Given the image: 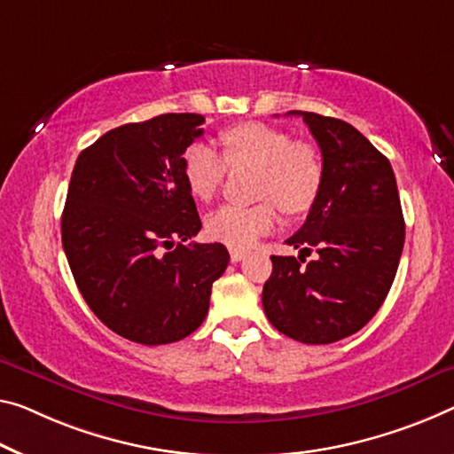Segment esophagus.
<instances>
[{
  "label": "esophagus",
  "mask_w": 454,
  "mask_h": 454,
  "mask_svg": "<svg viewBox=\"0 0 454 454\" xmlns=\"http://www.w3.org/2000/svg\"><path fill=\"white\" fill-rule=\"evenodd\" d=\"M229 255H231V262H241V260H246L247 251H243V249H231V251H229Z\"/></svg>",
  "instance_id": "esophagus-1"
}]
</instances>
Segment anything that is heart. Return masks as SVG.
Here are the masks:
<instances>
[{
  "label": "heart",
  "instance_id": "obj_1",
  "mask_svg": "<svg viewBox=\"0 0 454 454\" xmlns=\"http://www.w3.org/2000/svg\"><path fill=\"white\" fill-rule=\"evenodd\" d=\"M223 156L205 144H194L184 154V183L194 199L211 200L227 176V166L260 172L254 207L225 205L207 217L205 229L213 241L231 249H247L278 223V208L296 215L309 211L325 178V164L317 145L296 142L288 131L260 121L221 131Z\"/></svg>",
  "mask_w": 454,
  "mask_h": 454
}]
</instances>
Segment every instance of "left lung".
Masks as SVG:
<instances>
[{"label": "left lung", "instance_id": "obj_1", "mask_svg": "<svg viewBox=\"0 0 454 454\" xmlns=\"http://www.w3.org/2000/svg\"><path fill=\"white\" fill-rule=\"evenodd\" d=\"M300 115L323 154L325 178L309 217L286 239L300 249L271 255L263 310L286 337L309 345L340 340L373 318L386 300L403 249L400 194L389 160L351 123L310 111ZM315 247L319 257L302 267Z\"/></svg>", "mask_w": 454, "mask_h": 454}]
</instances>
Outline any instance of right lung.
Masks as SVG:
<instances>
[{
    "label": "right lung",
    "instance_id": "add662e5",
    "mask_svg": "<svg viewBox=\"0 0 454 454\" xmlns=\"http://www.w3.org/2000/svg\"><path fill=\"white\" fill-rule=\"evenodd\" d=\"M199 114H164L107 131L76 158L62 211V247L95 317L123 339L166 345L203 325L229 263L200 231L184 183Z\"/></svg>",
    "mask_w": 454,
    "mask_h": 454
}]
</instances>
